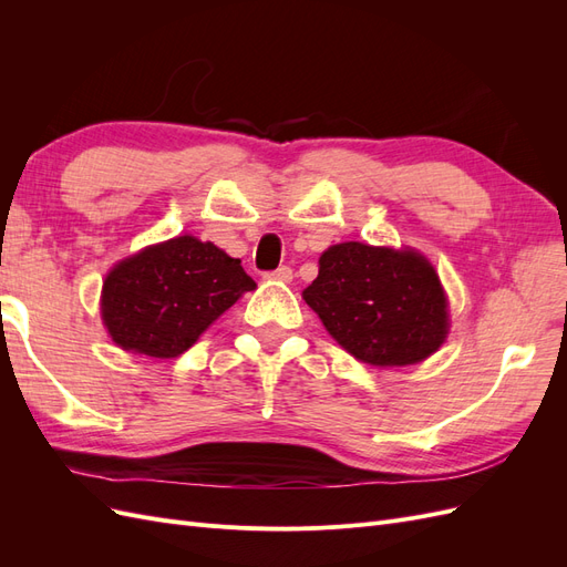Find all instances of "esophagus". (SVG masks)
Wrapping results in <instances>:
<instances>
[{"label":"esophagus","mask_w":567,"mask_h":567,"mask_svg":"<svg viewBox=\"0 0 567 567\" xmlns=\"http://www.w3.org/2000/svg\"><path fill=\"white\" fill-rule=\"evenodd\" d=\"M267 279H271V281H281V284H288V281H293V269L290 267H279V269H274V271H269V274H265Z\"/></svg>","instance_id":"1"}]
</instances>
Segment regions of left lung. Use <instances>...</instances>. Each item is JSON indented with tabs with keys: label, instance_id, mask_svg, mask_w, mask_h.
Wrapping results in <instances>:
<instances>
[{
	"label": "left lung",
	"instance_id": "8db88e82",
	"mask_svg": "<svg viewBox=\"0 0 567 567\" xmlns=\"http://www.w3.org/2000/svg\"><path fill=\"white\" fill-rule=\"evenodd\" d=\"M338 346L371 367L419 364L447 338V296L416 250L348 241L319 257L302 290Z\"/></svg>",
	"mask_w": 567,
	"mask_h": 567
}]
</instances>
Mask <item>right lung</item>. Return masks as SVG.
<instances>
[{
  "label": "right lung",
  "mask_w": 567,
  "mask_h": 567,
  "mask_svg": "<svg viewBox=\"0 0 567 567\" xmlns=\"http://www.w3.org/2000/svg\"><path fill=\"white\" fill-rule=\"evenodd\" d=\"M252 288L241 260L186 234L117 262L101 290V317L117 348L169 359Z\"/></svg>",
  "instance_id": "right-lung-1"
}]
</instances>
